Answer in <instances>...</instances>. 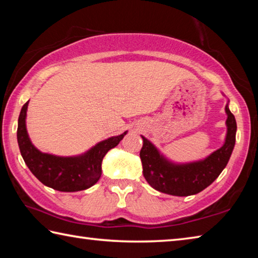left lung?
Masks as SVG:
<instances>
[{"label":"left lung","mask_w":258,"mask_h":258,"mask_svg":"<svg viewBox=\"0 0 258 258\" xmlns=\"http://www.w3.org/2000/svg\"><path fill=\"white\" fill-rule=\"evenodd\" d=\"M225 111L228 113L225 143L202 161L174 165L166 160L154 145L142 137L143 146L140 151V158L142 161L143 176L147 182L156 190L178 197L196 195L211 185L228 164L235 143L237 121L228 104Z\"/></svg>","instance_id":"1"}]
</instances>
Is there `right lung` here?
Listing matches in <instances>:
<instances>
[{
  "label": "right lung",
  "mask_w": 258,
  "mask_h": 258,
  "mask_svg": "<svg viewBox=\"0 0 258 258\" xmlns=\"http://www.w3.org/2000/svg\"><path fill=\"white\" fill-rule=\"evenodd\" d=\"M28 101L21 108L17 139L21 156L35 176L43 184L63 192H75L92 186L101 176V163L107 152L123 140V134L98 143L80 157H56L42 154L35 148L26 131V111Z\"/></svg>",
  "instance_id": "1"
}]
</instances>
